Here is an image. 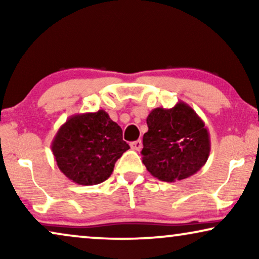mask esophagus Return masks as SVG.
Returning <instances> with one entry per match:
<instances>
[{
    "mask_svg": "<svg viewBox=\"0 0 259 259\" xmlns=\"http://www.w3.org/2000/svg\"><path fill=\"white\" fill-rule=\"evenodd\" d=\"M131 147H132V150L140 151L141 148H143V141H141V140L133 141V143H131Z\"/></svg>",
    "mask_w": 259,
    "mask_h": 259,
    "instance_id": "34e87169",
    "label": "esophagus"
}]
</instances>
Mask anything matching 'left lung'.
Here are the masks:
<instances>
[{"instance_id": "obj_1", "label": "left lung", "mask_w": 259, "mask_h": 259, "mask_svg": "<svg viewBox=\"0 0 259 259\" xmlns=\"http://www.w3.org/2000/svg\"><path fill=\"white\" fill-rule=\"evenodd\" d=\"M141 151L147 171L161 182L173 183L193 176L207 161L210 134L203 120L185 102L152 109L146 119Z\"/></svg>"}]
</instances>
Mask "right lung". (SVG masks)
Instances as JSON below:
<instances>
[{"instance_id":"obj_1","label":"right lung","mask_w":259,"mask_h":259,"mask_svg":"<svg viewBox=\"0 0 259 259\" xmlns=\"http://www.w3.org/2000/svg\"><path fill=\"white\" fill-rule=\"evenodd\" d=\"M128 148L122 140L121 127L104 109L69 116L52 141L60 171L86 186L108 179L116 160Z\"/></svg>"}]
</instances>
